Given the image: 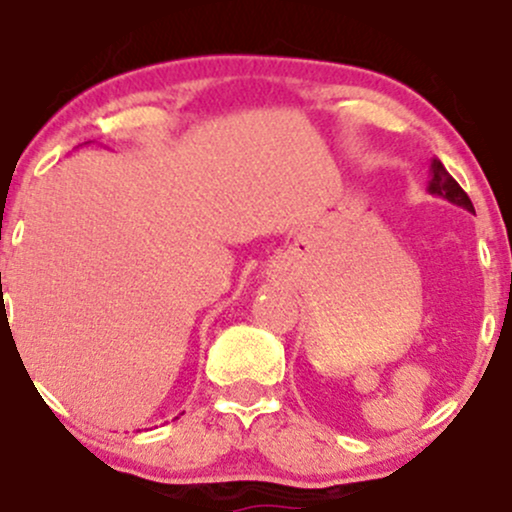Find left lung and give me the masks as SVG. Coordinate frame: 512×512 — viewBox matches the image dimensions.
Here are the masks:
<instances>
[{
	"instance_id": "obj_1",
	"label": "left lung",
	"mask_w": 512,
	"mask_h": 512,
	"mask_svg": "<svg viewBox=\"0 0 512 512\" xmlns=\"http://www.w3.org/2000/svg\"><path fill=\"white\" fill-rule=\"evenodd\" d=\"M428 192L436 197L448 199L450 204H457V207L474 211L472 199H469L467 192L457 185V180L452 178L448 170H445V166L438 161V158H433L431 161V180H428Z\"/></svg>"
}]
</instances>
